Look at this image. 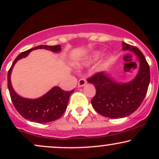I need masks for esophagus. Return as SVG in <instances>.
Segmentation results:
<instances>
[{
	"instance_id": "obj_1",
	"label": "esophagus",
	"mask_w": 159,
	"mask_h": 159,
	"mask_svg": "<svg viewBox=\"0 0 159 159\" xmlns=\"http://www.w3.org/2000/svg\"><path fill=\"white\" fill-rule=\"evenodd\" d=\"M86 84H87V81L84 79V78H81V79L78 81V86L79 87H84Z\"/></svg>"
}]
</instances>
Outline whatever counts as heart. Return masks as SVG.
I'll return each mask as SVG.
<instances>
[{"instance_id": "obj_1", "label": "heart", "mask_w": 159, "mask_h": 159, "mask_svg": "<svg viewBox=\"0 0 159 159\" xmlns=\"http://www.w3.org/2000/svg\"><path fill=\"white\" fill-rule=\"evenodd\" d=\"M98 52L95 53V54H93V57H96V56H98ZM87 63V61L85 62V63Z\"/></svg>"}]
</instances>
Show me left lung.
<instances>
[{
  "instance_id": "obj_1",
  "label": "left lung",
  "mask_w": 159,
  "mask_h": 159,
  "mask_svg": "<svg viewBox=\"0 0 159 159\" xmlns=\"http://www.w3.org/2000/svg\"><path fill=\"white\" fill-rule=\"evenodd\" d=\"M123 50L132 52L139 61L138 73L132 81H116L107 72H98L87 79L96 89V96L91 100L93 108L112 119L123 118L134 113L143 101L150 81L149 66L143 53L125 43H123Z\"/></svg>"
}]
</instances>
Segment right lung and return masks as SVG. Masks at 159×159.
<instances>
[{"label": "right lung", "mask_w": 159, "mask_h": 159, "mask_svg": "<svg viewBox=\"0 0 159 159\" xmlns=\"http://www.w3.org/2000/svg\"><path fill=\"white\" fill-rule=\"evenodd\" d=\"M46 49L52 52L59 53L61 45H38L21 52L11 66L7 74V85L14 107L25 119L38 123H46L59 119L65 112L71 94L74 90L64 91L59 87H54L48 92L37 98H27L21 97L13 90L11 84V73L16 62L26 57L33 50Z\"/></svg>", "instance_id": "right-lung-1"}]
</instances>
